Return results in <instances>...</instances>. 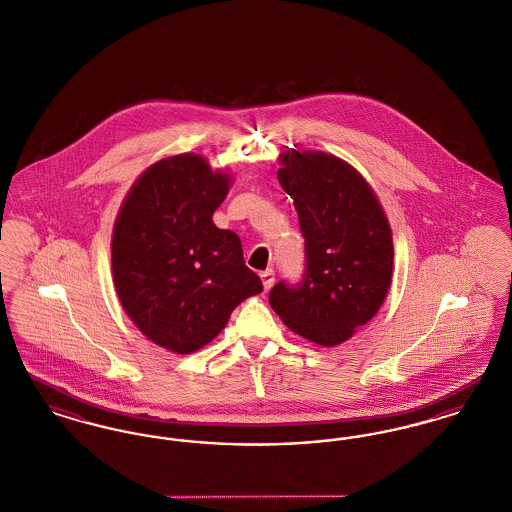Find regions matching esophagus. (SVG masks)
Instances as JSON below:
<instances>
[{"mask_svg": "<svg viewBox=\"0 0 512 512\" xmlns=\"http://www.w3.org/2000/svg\"><path fill=\"white\" fill-rule=\"evenodd\" d=\"M261 280H263V286H265V290H270L272 288V284H274V270H265V272H261Z\"/></svg>", "mask_w": 512, "mask_h": 512, "instance_id": "1", "label": "esophagus"}]
</instances>
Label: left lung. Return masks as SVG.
<instances>
[{"instance_id":"1","label":"left lung","mask_w":512,"mask_h":512,"mask_svg":"<svg viewBox=\"0 0 512 512\" xmlns=\"http://www.w3.org/2000/svg\"><path fill=\"white\" fill-rule=\"evenodd\" d=\"M278 180L292 195L305 236L303 282L268 295L282 322L305 340L334 347L355 336L390 292L393 238L365 176L324 151L280 153Z\"/></svg>"}]
</instances>
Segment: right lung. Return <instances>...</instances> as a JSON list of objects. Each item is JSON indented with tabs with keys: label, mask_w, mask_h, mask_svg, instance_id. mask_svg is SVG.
Segmentation results:
<instances>
[{
	"label": "right lung",
	"mask_w": 512,
	"mask_h": 512,
	"mask_svg": "<svg viewBox=\"0 0 512 512\" xmlns=\"http://www.w3.org/2000/svg\"><path fill=\"white\" fill-rule=\"evenodd\" d=\"M232 176L197 153L138 176L113 226L111 267L124 313L147 340L188 355L215 340L232 311L263 292L242 242L213 222Z\"/></svg>",
	"instance_id": "1"
}]
</instances>
